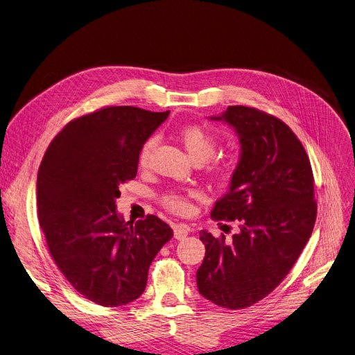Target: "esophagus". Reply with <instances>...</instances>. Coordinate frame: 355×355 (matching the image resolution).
Here are the masks:
<instances>
[{
	"label": "esophagus",
	"mask_w": 355,
	"mask_h": 355,
	"mask_svg": "<svg viewBox=\"0 0 355 355\" xmlns=\"http://www.w3.org/2000/svg\"><path fill=\"white\" fill-rule=\"evenodd\" d=\"M188 227L187 225H174V238L175 239H178V241H182V239H185L187 238V235H188Z\"/></svg>",
	"instance_id": "1"
}]
</instances>
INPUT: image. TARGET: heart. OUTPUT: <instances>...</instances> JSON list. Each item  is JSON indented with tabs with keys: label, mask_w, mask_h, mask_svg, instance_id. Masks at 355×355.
<instances>
[{
	"label": "heart",
	"mask_w": 355,
	"mask_h": 355,
	"mask_svg": "<svg viewBox=\"0 0 355 355\" xmlns=\"http://www.w3.org/2000/svg\"><path fill=\"white\" fill-rule=\"evenodd\" d=\"M180 139L188 154L192 157V159L198 161V163L207 159L205 171L209 175L215 177L216 180H228L231 177L235 168V161L230 157H212L218 146V139L212 128L204 124H191L182 128L180 133ZM154 146V137H150L141 146L139 153L140 167H147ZM191 196H196V192L182 194L180 191H170L161 197V204L174 214H185L189 211L188 197Z\"/></svg>",
	"instance_id": "heart-1"
}]
</instances>
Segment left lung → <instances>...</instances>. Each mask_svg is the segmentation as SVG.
I'll use <instances>...</instances> for the list:
<instances>
[{
  "instance_id": "obj_1",
  "label": "left lung",
  "mask_w": 355,
  "mask_h": 355,
  "mask_svg": "<svg viewBox=\"0 0 355 355\" xmlns=\"http://www.w3.org/2000/svg\"><path fill=\"white\" fill-rule=\"evenodd\" d=\"M211 119L232 125L241 143L230 191L211 218L236 220L239 230L231 241L200 232L197 286L209 302L236 310L272 293L296 263L315 222L314 178L303 144L280 119L246 106Z\"/></svg>"
}]
</instances>
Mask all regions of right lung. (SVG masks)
Masks as SVG:
<instances>
[{"instance_id":"1","label":"right lung","mask_w":355,"mask_h":355,"mask_svg":"<svg viewBox=\"0 0 355 355\" xmlns=\"http://www.w3.org/2000/svg\"><path fill=\"white\" fill-rule=\"evenodd\" d=\"M170 114L107 106L69 121L51 141L37 180L38 219L53 262L87 300L119 307L139 299L148 268L173 230L155 215L125 222L119 185L137 174L139 153Z\"/></svg>"}]
</instances>
